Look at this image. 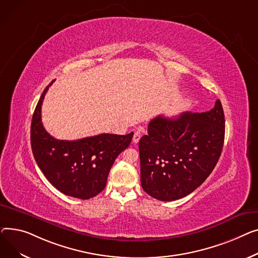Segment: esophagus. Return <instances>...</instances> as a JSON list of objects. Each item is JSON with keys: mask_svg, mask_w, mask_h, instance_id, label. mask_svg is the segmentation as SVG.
<instances>
[{"mask_svg": "<svg viewBox=\"0 0 258 258\" xmlns=\"http://www.w3.org/2000/svg\"><path fill=\"white\" fill-rule=\"evenodd\" d=\"M141 138H142V132H141V130H138V131H135L134 132V135H133V143L134 144H138L139 142H140V140H141Z\"/></svg>", "mask_w": 258, "mask_h": 258, "instance_id": "esophagus-1", "label": "esophagus"}]
</instances>
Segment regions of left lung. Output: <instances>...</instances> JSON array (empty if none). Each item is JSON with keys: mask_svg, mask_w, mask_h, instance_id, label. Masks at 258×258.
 <instances>
[{"mask_svg": "<svg viewBox=\"0 0 258 258\" xmlns=\"http://www.w3.org/2000/svg\"><path fill=\"white\" fill-rule=\"evenodd\" d=\"M224 138L225 116L220 100L206 112L154 117L139 143L143 189L160 201L189 195L215 169Z\"/></svg>", "mask_w": 258, "mask_h": 258, "instance_id": "left-lung-1", "label": "left lung"}]
</instances>
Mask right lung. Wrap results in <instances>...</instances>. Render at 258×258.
Here are the masks:
<instances>
[{
  "mask_svg": "<svg viewBox=\"0 0 258 258\" xmlns=\"http://www.w3.org/2000/svg\"><path fill=\"white\" fill-rule=\"evenodd\" d=\"M52 81L44 88L31 123V147L35 161L50 183L62 194L87 200L101 192L115 158L128 148L133 132L102 133L77 141H59L41 123V105Z\"/></svg>",
  "mask_w": 258,
  "mask_h": 258,
  "instance_id": "obj_1",
  "label": "right lung"
}]
</instances>
